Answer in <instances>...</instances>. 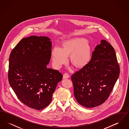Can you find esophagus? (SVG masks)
Wrapping results in <instances>:
<instances>
[{
  "label": "esophagus",
  "instance_id": "1",
  "mask_svg": "<svg viewBox=\"0 0 129 129\" xmlns=\"http://www.w3.org/2000/svg\"><path fill=\"white\" fill-rule=\"evenodd\" d=\"M70 77V75L67 73H65L63 74V78L64 79H67Z\"/></svg>",
  "mask_w": 129,
  "mask_h": 129
}]
</instances>
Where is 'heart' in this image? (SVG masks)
I'll list each match as a JSON object with an SVG mask.
<instances>
[{
    "label": "heart",
    "instance_id": "1",
    "mask_svg": "<svg viewBox=\"0 0 129 129\" xmlns=\"http://www.w3.org/2000/svg\"><path fill=\"white\" fill-rule=\"evenodd\" d=\"M71 63L77 68L86 66L90 61L91 48L87 40L83 38H74L63 41L61 48L55 47L51 52V58L54 66L60 68L66 64L68 56Z\"/></svg>",
    "mask_w": 129,
    "mask_h": 129
}]
</instances>
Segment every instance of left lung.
<instances>
[{
  "instance_id": "obj_1",
  "label": "left lung",
  "mask_w": 129,
  "mask_h": 129,
  "mask_svg": "<svg viewBox=\"0 0 129 129\" xmlns=\"http://www.w3.org/2000/svg\"><path fill=\"white\" fill-rule=\"evenodd\" d=\"M119 72L115 50L108 42L102 40L92 52L90 61L72 76L77 102L87 108L104 103L110 95Z\"/></svg>"
}]
</instances>
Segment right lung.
<instances>
[{"mask_svg":"<svg viewBox=\"0 0 129 129\" xmlns=\"http://www.w3.org/2000/svg\"><path fill=\"white\" fill-rule=\"evenodd\" d=\"M51 49L49 38L31 36L22 39L10 55V85L23 104L36 110H42L50 104L62 79L58 71L47 68Z\"/></svg>","mask_w":129,"mask_h":129,"instance_id":"add662e5","label":"right lung"}]
</instances>
